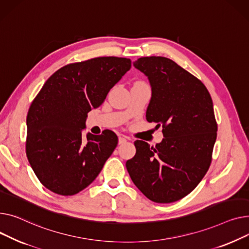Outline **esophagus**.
Returning <instances> with one entry per match:
<instances>
[{
	"label": "esophagus",
	"mask_w": 249,
	"mask_h": 249,
	"mask_svg": "<svg viewBox=\"0 0 249 249\" xmlns=\"http://www.w3.org/2000/svg\"><path fill=\"white\" fill-rule=\"evenodd\" d=\"M125 142H126V140H125L124 138H123V137H120V138H119V143H120V144L124 143Z\"/></svg>",
	"instance_id": "esophagus-1"
}]
</instances>
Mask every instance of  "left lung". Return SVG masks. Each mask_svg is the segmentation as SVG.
<instances>
[{
	"instance_id": "8db88e82",
	"label": "left lung",
	"mask_w": 249,
	"mask_h": 249,
	"mask_svg": "<svg viewBox=\"0 0 249 249\" xmlns=\"http://www.w3.org/2000/svg\"><path fill=\"white\" fill-rule=\"evenodd\" d=\"M134 66L148 77L152 97L145 118L163 126L155 147L136 141L126 170L140 191L156 203L178 201L207 173L217 124L209 91L198 78L166 57H142Z\"/></svg>"
}]
</instances>
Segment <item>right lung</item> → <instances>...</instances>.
Returning a JSON list of instances; mask_svg holds the SVG:
<instances>
[{
	"label": "right lung",
	"instance_id": "add662e5",
	"mask_svg": "<svg viewBox=\"0 0 249 249\" xmlns=\"http://www.w3.org/2000/svg\"><path fill=\"white\" fill-rule=\"evenodd\" d=\"M127 58L97 57L58 69L44 83L27 115L26 153L39 181L71 196L90 185L111 156L118 137L86 134L87 113L97 108L130 69Z\"/></svg>",
	"mask_w": 249,
	"mask_h": 249
}]
</instances>
